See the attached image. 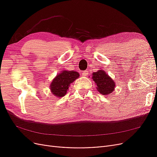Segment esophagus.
Returning a JSON list of instances; mask_svg holds the SVG:
<instances>
[{
    "label": "esophagus",
    "mask_w": 157,
    "mask_h": 157,
    "mask_svg": "<svg viewBox=\"0 0 157 157\" xmlns=\"http://www.w3.org/2000/svg\"><path fill=\"white\" fill-rule=\"evenodd\" d=\"M88 75V71L87 70L83 71V72L82 73V75L83 76V77H86Z\"/></svg>",
    "instance_id": "34e87169"
}]
</instances>
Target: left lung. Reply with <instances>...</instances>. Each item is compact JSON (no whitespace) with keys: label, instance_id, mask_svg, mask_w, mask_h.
I'll return each mask as SVG.
<instances>
[{"label":"left lung","instance_id":"8db88e82","mask_svg":"<svg viewBox=\"0 0 157 157\" xmlns=\"http://www.w3.org/2000/svg\"><path fill=\"white\" fill-rule=\"evenodd\" d=\"M92 78L97 85L98 91L102 95L107 96L115 90V83L114 80L103 70L100 69L93 73Z\"/></svg>","mask_w":157,"mask_h":157}]
</instances>
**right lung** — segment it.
<instances>
[{"mask_svg":"<svg viewBox=\"0 0 157 157\" xmlns=\"http://www.w3.org/2000/svg\"><path fill=\"white\" fill-rule=\"evenodd\" d=\"M78 72L75 71H63L52 80L50 88L52 94L56 97L61 98L67 93L70 84L79 77Z\"/></svg>","mask_w":157,"mask_h":157,"instance_id":"1","label":"right lung"}]
</instances>
